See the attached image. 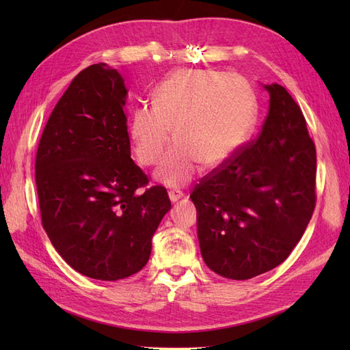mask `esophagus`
I'll list each match as a JSON object with an SVG mask.
<instances>
[{
  "instance_id": "1",
  "label": "esophagus",
  "mask_w": 350,
  "mask_h": 350,
  "mask_svg": "<svg viewBox=\"0 0 350 350\" xmlns=\"http://www.w3.org/2000/svg\"><path fill=\"white\" fill-rule=\"evenodd\" d=\"M185 194H183V192L180 191V189H173V191H170L168 192V197H170V200H171V202H177V200H180L182 197H183Z\"/></svg>"
}]
</instances>
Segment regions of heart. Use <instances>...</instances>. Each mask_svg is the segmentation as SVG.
<instances>
[{"label": "heart", "instance_id": "1", "mask_svg": "<svg viewBox=\"0 0 350 350\" xmlns=\"http://www.w3.org/2000/svg\"><path fill=\"white\" fill-rule=\"evenodd\" d=\"M257 120V98L248 79L212 69L177 70L154 88L152 107L132 111L129 138L141 165L150 167L171 141L154 177L167 187L194 179L202 162L218 167L247 143Z\"/></svg>", "mask_w": 350, "mask_h": 350}]
</instances>
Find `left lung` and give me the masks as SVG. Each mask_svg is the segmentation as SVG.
I'll list each match as a JSON object with an SVG mask.
<instances>
[{"mask_svg":"<svg viewBox=\"0 0 350 350\" xmlns=\"http://www.w3.org/2000/svg\"><path fill=\"white\" fill-rule=\"evenodd\" d=\"M257 138L206 174L191 194L204 263L250 280L273 269L301 241L316 207V146L298 103L280 84Z\"/></svg>","mask_w":350,"mask_h":350,"instance_id":"left-lung-1","label":"left lung"}]
</instances>
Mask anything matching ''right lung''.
Listing matches in <instances>:
<instances>
[{"label":"right lung","instance_id":"add662e5","mask_svg":"<svg viewBox=\"0 0 350 350\" xmlns=\"http://www.w3.org/2000/svg\"><path fill=\"white\" fill-rule=\"evenodd\" d=\"M124 79L92 64L72 79L36 154L42 226L64 262L94 280L143 269L171 202L131 158ZM145 191H142V188Z\"/></svg>","mask_w":350,"mask_h":350}]
</instances>
